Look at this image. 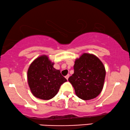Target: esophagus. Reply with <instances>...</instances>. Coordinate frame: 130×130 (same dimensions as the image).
Segmentation results:
<instances>
[{
    "label": "esophagus",
    "mask_w": 130,
    "mask_h": 130,
    "mask_svg": "<svg viewBox=\"0 0 130 130\" xmlns=\"http://www.w3.org/2000/svg\"><path fill=\"white\" fill-rule=\"evenodd\" d=\"M65 77H66V78L67 80H68V79H69V74H68V75H67Z\"/></svg>",
    "instance_id": "34e87169"
}]
</instances>
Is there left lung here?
I'll return each mask as SVG.
<instances>
[{
	"instance_id": "left-lung-1",
	"label": "left lung",
	"mask_w": 130,
	"mask_h": 130,
	"mask_svg": "<svg viewBox=\"0 0 130 130\" xmlns=\"http://www.w3.org/2000/svg\"><path fill=\"white\" fill-rule=\"evenodd\" d=\"M74 73L68 80L75 89L79 98L89 100L97 97L103 88L106 70L98 57L91 54L84 53L76 59Z\"/></svg>"
}]
</instances>
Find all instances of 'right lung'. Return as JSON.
I'll list each match as a JSON object with an SVG mask.
<instances>
[{"instance_id": "obj_1", "label": "right lung", "mask_w": 130, "mask_h": 130, "mask_svg": "<svg viewBox=\"0 0 130 130\" xmlns=\"http://www.w3.org/2000/svg\"><path fill=\"white\" fill-rule=\"evenodd\" d=\"M47 55L38 57L31 63L27 71V80L31 93L37 98L50 100L58 93L67 79Z\"/></svg>"}]
</instances>
